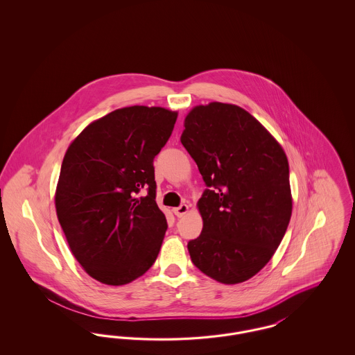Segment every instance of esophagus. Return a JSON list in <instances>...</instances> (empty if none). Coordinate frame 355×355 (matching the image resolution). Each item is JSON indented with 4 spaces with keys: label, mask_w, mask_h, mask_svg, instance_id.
<instances>
[{
    "label": "esophagus",
    "mask_w": 355,
    "mask_h": 355,
    "mask_svg": "<svg viewBox=\"0 0 355 355\" xmlns=\"http://www.w3.org/2000/svg\"><path fill=\"white\" fill-rule=\"evenodd\" d=\"M187 211H189V206H187L186 203L173 209V213H174L177 217H184Z\"/></svg>",
    "instance_id": "34e87169"
}]
</instances>
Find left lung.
<instances>
[{
	"mask_svg": "<svg viewBox=\"0 0 355 355\" xmlns=\"http://www.w3.org/2000/svg\"><path fill=\"white\" fill-rule=\"evenodd\" d=\"M181 144L205 184L197 203L202 233L187 243L193 263L225 285L245 282L278 249L293 210L288 162L279 142L245 109L194 106Z\"/></svg>",
	"mask_w": 355,
	"mask_h": 355,
	"instance_id": "1",
	"label": "left lung"
}]
</instances>
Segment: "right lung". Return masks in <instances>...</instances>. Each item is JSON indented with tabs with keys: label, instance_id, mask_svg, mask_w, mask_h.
Segmentation results:
<instances>
[{
	"label": "right lung",
	"instance_id": "obj_1",
	"mask_svg": "<svg viewBox=\"0 0 355 355\" xmlns=\"http://www.w3.org/2000/svg\"><path fill=\"white\" fill-rule=\"evenodd\" d=\"M178 113L128 106L89 123L65 153L54 202L70 252L92 278L121 286L152 268L168 223L153 159ZM144 189L146 196L137 198Z\"/></svg>",
	"mask_w": 355,
	"mask_h": 355
}]
</instances>
